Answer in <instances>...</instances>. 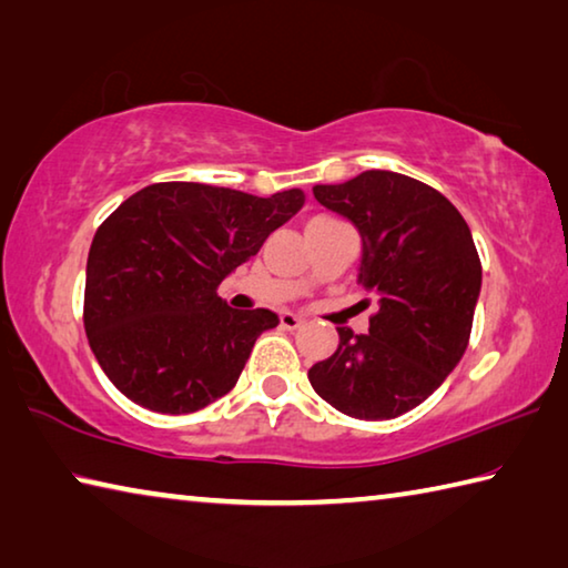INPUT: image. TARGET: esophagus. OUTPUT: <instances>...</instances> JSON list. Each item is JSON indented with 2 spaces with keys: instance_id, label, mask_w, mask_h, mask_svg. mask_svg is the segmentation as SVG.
Masks as SVG:
<instances>
[{
  "instance_id": "1",
  "label": "esophagus",
  "mask_w": 568,
  "mask_h": 568,
  "mask_svg": "<svg viewBox=\"0 0 568 568\" xmlns=\"http://www.w3.org/2000/svg\"><path fill=\"white\" fill-rule=\"evenodd\" d=\"M281 325L287 331H295V328H301V325H303V318H297L295 313H281Z\"/></svg>"
}]
</instances>
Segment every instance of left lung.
Here are the masks:
<instances>
[{"label":"left lung","instance_id":"8db88e82","mask_svg":"<svg viewBox=\"0 0 568 568\" xmlns=\"http://www.w3.org/2000/svg\"><path fill=\"white\" fill-rule=\"evenodd\" d=\"M313 195L358 227V283L378 307L365 335L338 328V351L315 363L307 381L345 416L396 418L464 358L480 293L474 237L438 190L390 170L315 185Z\"/></svg>","mask_w":568,"mask_h":568}]
</instances>
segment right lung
Masks as SVG:
<instances>
[{
  "label": "right lung",
  "instance_id": "obj_1",
  "mask_svg": "<svg viewBox=\"0 0 568 568\" xmlns=\"http://www.w3.org/2000/svg\"><path fill=\"white\" fill-rule=\"evenodd\" d=\"M303 190L271 197L203 182H155L94 233L84 331L104 376L155 413H195L240 378L265 307L235 311L217 285L303 207Z\"/></svg>",
  "mask_w": 568,
  "mask_h": 568
}]
</instances>
